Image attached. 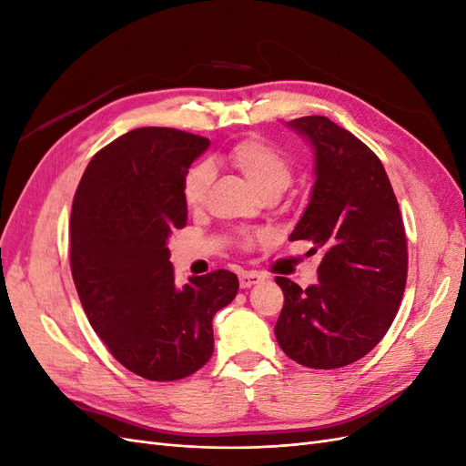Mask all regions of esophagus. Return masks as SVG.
Segmentation results:
<instances>
[{
  "mask_svg": "<svg viewBox=\"0 0 466 466\" xmlns=\"http://www.w3.org/2000/svg\"><path fill=\"white\" fill-rule=\"evenodd\" d=\"M262 279H264V276H262V274H258V272H252V270H247V272H241V274H238V284H241V288H243V289H247V288H250V286L258 284V281H262Z\"/></svg>",
  "mask_w": 466,
  "mask_h": 466,
  "instance_id": "34e87169",
  "label": "esophagus"
}]
</instances>
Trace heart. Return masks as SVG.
<instances>
[{
  "label": "heart",
  "instance_id": "b5f03b06",
  "mask_svg": "<svg viewBox=\"0 0 466 466\" xmlns=\"http://www.w3.org/2000/svg\"><path fill=\"white\" fill-rule=\"evenodd\" d=\"M228 161L264 196L281 192L291 180V163L288 155L258 136H250L237 142L228 151ZM211 180H214V171L206 161L194 163L188 168L185 178H182V200L188 208H200L206 202ZM252 243H255L252 237L245 238V245Z\"/></svg>",
  "mask_w": 466,
  "mask_h": 466
}]
</instances>
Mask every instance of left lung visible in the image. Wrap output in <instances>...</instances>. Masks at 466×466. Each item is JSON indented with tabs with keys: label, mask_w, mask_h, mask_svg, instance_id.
I'll use <instances>...</instances> for the list:
<instances>
[{
	"label": "left lung",
	"mask_w": 466,
	"mask_h": 466,
	"mask_svg": "<svg viewBox=\"0 0 466 466\" xmlns=\"http://www.w3.org/2000/svg\"><path fill=\"white\" fill-rule=\"evenodd\" d=\"M315 151V187L289 241L322 250L319 281L276 278L284 307L274 327L286 356L311 370L344 368L380 342L402 301L408 247L383 163L327 116L288 122Z\"/></svg>",
	"instance_id": "1"
}]
</instances>
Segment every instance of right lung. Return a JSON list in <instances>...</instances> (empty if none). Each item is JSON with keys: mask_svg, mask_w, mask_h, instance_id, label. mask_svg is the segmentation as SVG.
Segmentation results:
<instances>
[{"mask_svg": "<svg viewBox=\"0 0 466 466\" xmlns=\"http://www.w3.org/2000/svg\"><path fill=\"white\" fill-rule=\"evenodd\" d=\"M209 139L137 128L98 151L81 177L69 221L74 284L93 330L126 370L177 380L214 354L211 319L229 305V270L177 286L167 238L187 225L182 178Z\"/></svg>", "mask_w": 466, "mask_h": 466, "instance_id": "right-lung-1", "label": "right lung"}]
</instances>
